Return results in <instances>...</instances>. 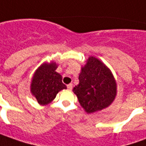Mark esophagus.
<instances>
[{
  "mask_svg": "<svg viewBox=\"0 0 146 146\" xmlns=\"http://www.w3.org/2000/svg\"><path fill=\"white\" fill-rule=\"evenodd\" d=\"M67 87H68V90H72V87H73V85H72V84H68V86H67Z\"/></svg>",
  "mask_w": 146,
  "mask_h": 146,
  "instance_id": "34e87169",
  "label": "esophagus"
}]
</instances>
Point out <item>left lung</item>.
Masks as SVG:
<instances>
[{
  "label": "left lung",
  "mask_w": 146,
  "mask_h": 146,
  "mask_svg": "<svg viewBox=\"0 0 146 146\" xmlns=\"http://www.w3.org/2000/svg\"><path fill=\"white\" fill-rule=\"evenodd\" d=\"M73 89L78 102L87 113L108 107L116 95V84L111 71L94 56L88 59Z\"/></svg>",
  "instance_id": "8db88e82"
}]
</instances>
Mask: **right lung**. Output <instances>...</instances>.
I'll return each mask as SVG.
<instances>
[{
  "instance_id": "add662e5",
  "label": "right lung",
  "mask_w": 146,
  "mask_h": 146,
  "mask_svg": "<svg viewBox=\"0 0 146 146\" xmlns=\"http://www.w3.org/2000/svg\"><path fill=\"white\" fill-rule=\"evenodd\" d=\"M56 63L44 64L38 68L31 82V93L40 104L50 103L61 90L67 89L58 74Z\"/></svg>"
}]
</instances>
